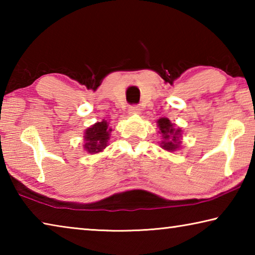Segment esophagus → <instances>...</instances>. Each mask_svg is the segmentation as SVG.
Segmentation results:
<instances>
[{
	"instance_id": "obj_1",
	"label": "esophagus",
	"mask_w": 255,
	"mask_h": 255,
	"mask_svg": "<svg viewBox=\"0 0 255 255\" xmlns=\"http://www.w3.org/2000/svg\"><path fill=\"white\" fill-rule=\"evenodd\" d=\"M129 115H139L140 114V108L138 106H130L128 109Z\"/></svg>"
}]
</instances>
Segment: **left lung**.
Wrapping results in <instances>:
<instances>
[{
    "instance_id": "1",
    "label": "left lung",
    "mask_w": 255,
    "mask_h": 255,
    "mask_svg": "<svg viewBox=\"0 0 255 255\" xmlns=\"http://www.w3.org/2000/svg\"><path fill=\"white\" fill-rule=\"evenodd\" d=\"M157 126L159 128V133L162 135V148L169 152L178 149L181 144V129L174 128L173 124L167 118H159L157 120Z\"/></svg>"
}]
</instances>
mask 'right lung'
<instances>
[{
	"label": "right lung",
	"instance_id": "1",
	"mask_svg": "<svg viewBox=\"0 0 255 255\" xmlns=\"http://www.w3.org/2000/svg\"><path fill=\"white\" fill-rule=\"evenodd\" d=\"M111 131L112 129L109 127V124L106 120L92 125L84 132V149L90 154L102 152L108 146V140L110 138Z\"/></svg>",
	"mask_w": 255,
	"mask_h": 255
}]
</instances>
